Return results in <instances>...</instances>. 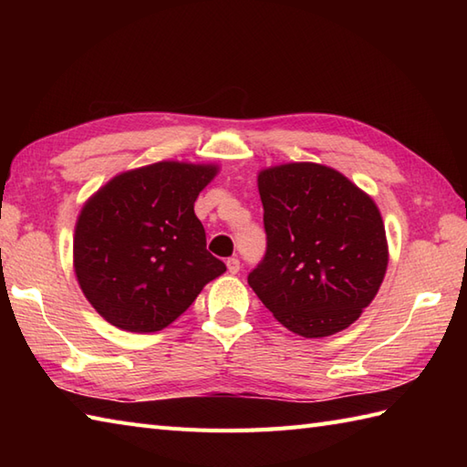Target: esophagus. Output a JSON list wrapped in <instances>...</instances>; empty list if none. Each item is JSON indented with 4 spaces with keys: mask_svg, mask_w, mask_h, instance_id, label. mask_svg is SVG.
<instances>
[{
    "mask_svg": "<svg viewBox=\"0 0 467 467\" xmlns=\"http://www.w3.org/2000/svg\"><path fill=\"white\" fill-rule=\"evenodd\" d=\"M226 269H228V273H231V275H236V273L241 271V261L236 259V256H231V259L226 261Z\"/></svg>",
    "mask_w": 467,
    "mask_h": 467,
    "instance_id": "esophagus-1",
    "label": "esophagus"
}]
</instances>
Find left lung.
I'll return each instance as SVG.
<instances>
[{"label":"left lung","mask_w":467,"mask_h":467,"mask_svg":"<svg viewBox=\"0 0 467 467\" xmlns=\"http://www.w3.org/2000/svg\"><path fill=\"white\" fill-rule=\"evenodd\" d=\"M266 253L249 285L275 319L327 337L379 291L387 241L375 202L333 168L293 162L259 174Z\"/></svg>","instance_id":"1"}]
</instances>
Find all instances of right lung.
Segmentation results:
<instances>
[{
  "instance_id": "1",
  "label": "right lung",
  "mask_w": 467,
  "mask_h": 467,
  "mask_svg": "<svg viewBox=\"0 0 467 467\" xmlns=\"http://www.w3.org/2000/svg\"><path fill=\"white\" fill-rule=\"evenodd\" d=\"M214 166L158 162L112 178L82 208L74 269L86 299L108 323L154 333L226 271L206 251L194 214Z\"/></svg>"
}]
</instances>
